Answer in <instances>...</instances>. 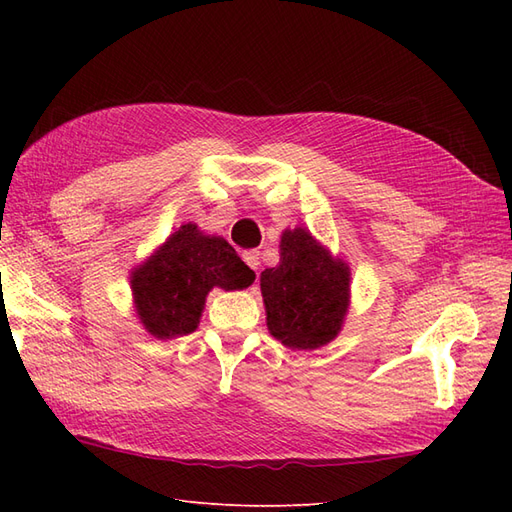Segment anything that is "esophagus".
I'll return each instance as SVG.
<instances>
[{
    "label": "esophagus",
    "instance_id": "esophagus-1",
    "mask_svg": "<svg viewBox=\"0 0 512 512\" xmlns=\"http://www.w3.org/2000/svg\"><path fill=\"white\" fill-rule=\"evenodd\" d=\"M243 260L250 265L254 271H258V265H260V254L256 250H250V252H243Z\"/></svg>",
    "mask_w": 512,
    "mask_h": 512
}]
</instances>
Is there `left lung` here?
<instances>
[{
  "instance_id": "left-lung-1",
  "label": "left lung",
  "mask_w": 512,
  "mask_h": 512,
  "mask_svg": "<svg viewBox=\"0 0 512 512\" xmlns=\"http://www.w3.org/2000/svg\"><path fill=\"white\" fill-rule=\"evenodd\" d=\"M280 252V265L260 273L271 335L297 350L329 344L348 309V267L333 260L305 228L286 230Z\"/></svg>"
}]
</instances>
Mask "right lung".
I'll list each match as a JSON object with an SVG mask.
<instances>
[{
	"label": "right lung",
	"mask_w": 512,
	"mask_h": 512,
	"mask_svg": "<svg viewBox=\"0 0 512 512\" xmlns=\"http://www.w3.org/2000/svg\"><path fill=\"white\" fill-rule=\"evenodd\" d=\"M254 280L256 273L228 241L185 224L132 273V292L145 329L153 337L170 339L196 331L213 286L237 290Z\"/></svg>",
	"instance_id": "add662e5"
}]
</instances>
